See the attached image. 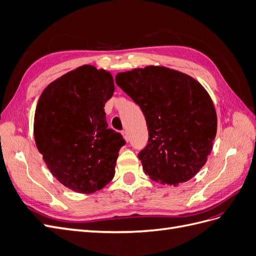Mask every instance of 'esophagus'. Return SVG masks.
<instances>
[{"label":"esophagus","mask_w":256,"mask_h":256,"mask_svg":"<svg viewBox=\"0 0 256 256\" xmlns=\"http://www.w3.org/2000/svg\"><path fill=\"white\" fill-rule=\"evenodd\" d=\"M120 134H122V138H125V141H126V142H128V141H129V134H128V131H127V130H122Z\"/></svg>","instance_id":"1"}]
</instances>
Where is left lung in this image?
I'll return each mask as SVG.
<instances>
[{
	"label": "left lung",
	"mask_w": 256,
	"mask_h": 256,
	"mask_svg": "<svg viewBox=\"0 0 256 256\" xmlns=\"http://www.w3.org/2000/svg\"><path fill=\"white\" fill-rule=\"evenodd\" d=\"M116 84L140 106L148 144L138 154L145 174L178 186L204 166L216 134V113L203 85L164 66H146L115 76Z\"/></svg>",
	"instance_id": "1"
}]
</instances>
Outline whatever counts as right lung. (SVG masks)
<instances>
[{
	"mask_svg": "<svg viewBox=\"0 0 256 256\" xmlns=\"http://www.w3.org/2000/svg\"><path fill=\"white\" fill-rule=\"evenodd\" d=\"M113 92L110 72L83 65L51 82L37 102V150L51 174L74 192L94 193L114 177L125 140L108 128L104 108Z\"/></svg>",
	"mask_w": 256,
	"mask_h": 256,
	"instance_id": "obj_1",
	"label": "right lung"
}]
</instances>
